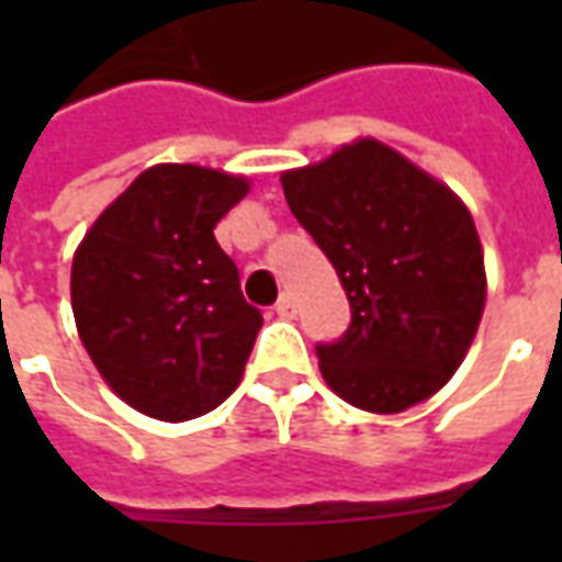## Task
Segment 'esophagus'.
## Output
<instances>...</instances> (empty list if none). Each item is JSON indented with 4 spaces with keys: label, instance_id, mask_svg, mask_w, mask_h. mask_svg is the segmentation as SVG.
Wrapping results in <instances>:
<instances>
[{
    "label": "esophagus",
    "instance_id": "esophagus-1",
    "mask_svg": "<svg viewBox=\"0 0 562 562\" xmlns=\"http://www.w3.org/2000/svg\"><path fill=\"white\" fill-rule=\"evenodd\" d=\"M277 316H282V318H294V316H297V304H294V297L289 292L282 294L280 301H277Z\"/></svg>",
    "mask_w": 562,
    "mask_h": 562
}]
</instances>
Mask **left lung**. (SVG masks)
<instances>
[{
    "instance_id": "8db88e82",
    "label": "left lung",
    "mask_w": 562,
    "mask_h": 562,
    "mask_svg": "<svg viewBox=\"0 0 562 562\" xmlns=\"http://www.w3.org/2000/svg\"><path fill=\"white\" fill-rule=\"evenodd\" d=\"M280 180L352 306L349 330L318 346L328 389L376 415L430 401L463 364L487 297L467 204L376 138L342 144Z\"/></svg>"
}]
</instances>
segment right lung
<instances>
[{
  "instance_id": "obj_1",
  "label": "right lung",
  "mask_w": 562,
  "mask_h": 562,
  "mask_svg": "<svg viewBox=\"0 0 562 562\" xmlns=\"http://www.w3.org/2000/svg\"><path fill=\"white\" fill-rule=\"evenodd\" d=\"M249 189L244 173L159 161L75 249L80 342L108 389L149 418L189 422L240 385L261 313L213 228Z\"/></svg>"
}]
</instances>
